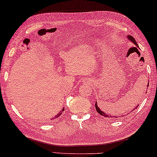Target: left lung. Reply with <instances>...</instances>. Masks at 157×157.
Returning a JSON list of instances; mask_svg holds the SVG:
<instances>
[{"label":"left lung","mask_w":157,"mask_h":157,"mask_svg":"<svg viewBox=\"0 0 157 157\" xmlns=\"http://www.w3.org/2000/svg\"><path fill=\"white\" fill-rule=\"evenodd\" d=\"M128 39H129V40H130L131 42H132L134 45H135L136 47H138L139 48V46H138V45H137V43H136V40H135V39H134V37L133 36H130V35H129V36H128ZM148 86H149V83L147 84V87H148ZM139 105H136V108H134V109H136L137 108H138V106H139ZM95 108H96V109H97V112L98 113H99L101 116H103L104 117H108V118H118L119 117H113V116H111V115H109V114H105V112H103V111H101V109H100V108H98V105H97V101H96V103H95ZM133 110L134 109H132V110H131V112H133ZM123 117H125V115H123Z\"/></svg>","instance_id":"obj_1"}]
</instances>
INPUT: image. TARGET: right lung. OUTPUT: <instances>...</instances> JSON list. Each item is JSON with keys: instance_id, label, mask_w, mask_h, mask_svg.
Listing matches in <instances>:
<instances>
[{"instance_id": "right-lung-1", "label": "right lung", "mask_w": 157, "mask_h": 157, "mask_svg": "<svg viewBox=\"0 0 157 157\" xmlns=\"http://www.w3.org/2000/svg\"><path fill=\"white\" fill-rule=\"evenodd\" d=\"M64 109H65V108H63V109H62V110H60V112H59V114H58L56 115V117H55V118H58V117H59V116H60V115H61V114H62V112H63V111H64Z\"/></svg>"}]
</instances>
